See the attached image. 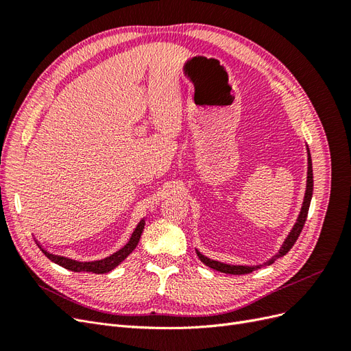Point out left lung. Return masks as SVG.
<instances>
[{"label":"left lung","mask_w":351,"mask_h":351,"mask_svg":"<svg viewBox=\"0 0 351 351\" xmlns=\"http://www.w3.org/2000/svg\"><path fill=\"white\" fill-rule=\"evenodd\" d=\"M306 151H307V177H306V190H304V197H303V204L299 212V217H297L294 226L291 228V231L289 232V236L285 237L284 243L281 244V247L278 250L277 254H274L271 259H268L267 262L259 263V265H230V263H224L219 262L215 259H210L208 256H205L204 253H200L196 249V253L199 259L204 262L206 267L215 269L218 272H224V274H231V275H244V274H250L253 271H256L259 268L268 267V265H272L278 258H282L284 254H287L290 252V249L294 246V243L297 240V237L300 236V232L303 230V226L306 222V217L307 212H309V206H311V200H312V195H313V169H312V158H311V151L309 147L306 145Z\"/></svg>","instance_id":"8db88e82"}]
</instances>
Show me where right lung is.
I'll use <instances>...</instances> for the list:
<instances>
[{
    "label": "right lung",
    "mask_w": 351,
    "mask_h": 351,
    "mask_svg": "<svg viewBox=\"0 0 351 351\" xmlns=\"http://www.w3.org/2000/svg\"><path fill=\"white\" fill-rule=\"evenodd\" d=\"M143 228H145V218H142L139 224L136 226L133 234H132L130 240L125 243V246H123L120 250H117L115 253L110 254V256H107V258L99 259V261H92V262H79V261H74V259H70L66 256H60V254H52L42 247L40 244H38V247L42 250V253H44L49 261H52L66 269H70L74 272L107 274V272L112 271L115 267H119V265L136 249L137 243H139V240H141Z\"/></svg>",
    "instance_id": "right-lung-1"
}]
</instances>
